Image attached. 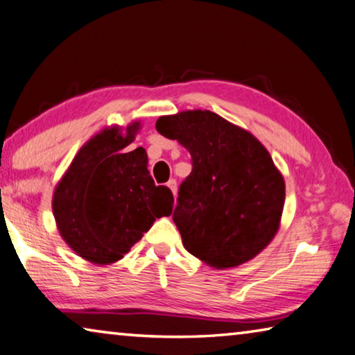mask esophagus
<instances>
[{"label":"esophagus","mask_w":355,"mask_h":355,"mask_svg":"<svg viewBox=\"0 0 355 355\" xmlns=\"http://www.w3.org/2000/svg\"><path fill=\"white\" fill-rule=\"evenodd\" d=\"M166 185H168V189H170L171 191H173V195L176 196V190H178V184H176V179H170V181L166 182Z\"/></svg>","instance_id":"1"}]
</instances>
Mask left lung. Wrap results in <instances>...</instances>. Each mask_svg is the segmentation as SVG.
<instances>
[{"mask_svg":"<svg viewBox=\"0 0 355 355\" xmlns=\"http://www.w3.org/2000/svg\"><path fill=\"white\" fill-rule=\"evenodd\" d=\"M155 129L191 155L173 212L185 250L214 268L256 257L276 235L285 201L284 178L265 146L210 110L160 116Z\"/></svg>","mask_w":355,"mask_h":355,"instance_id":"8db88e82","label":"left lung"}]
</instances>
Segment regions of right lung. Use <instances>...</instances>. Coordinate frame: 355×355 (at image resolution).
Instances as JSON below:
<instances>
[{"label": "right lung", "instance_id": "obj_1", "mask_svg": "<svg viewBox=\"0 0 355 355\" xmlns=\"http://www.w3.org/2000/svg\"><path fill=\"white\" fill-rule=\"evenodd\" d=\"M139 123L103 130L79 149L53 196V214L67 245L96 265L120 260L155 218L173 212L174 198L155 185L143 148L123 153Z\"/></svg>", "mask_w": 355, "mask_h": 355}]
</instances>
